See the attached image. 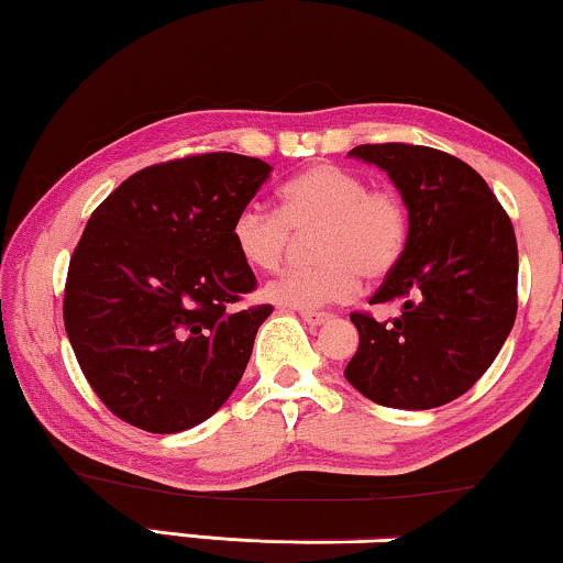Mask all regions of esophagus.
<instances>
[{"label":"esophagus","mask_w":563,"mask_h":563,"mask_svg":"<svg viewBox=\"0 0 563 563\" xmlns=\"http://www.w3.org/2000/svg\"><path fill=\"white\" fill-rule=\"evenodd\" d=\"M299 318L305 320L308 325H320L325 320H331V312H320V310H299Z\"/></svg>","instance_id":"34e87169"}]
</instances>
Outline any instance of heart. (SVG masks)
Instances as JSON below:
<instances>
[{
	"label": "heart",
	"mask_w": 563,
	"mask_h": 563,
	"mask_svg": "<svg viewBox=\"0 0 563 563\" xmlns=\"http://www.w3.org/2000/svg\"><path fill=\"white\" fill-rule=\"evenodd\" d=\"M291 230L312 232L316 264L295 266L268 284V297L287 308L312 310L344 302L360 279H385L398 266L408 240V211L390 188L367 186L360 173L318 163L279 188V211L243 207L232 222V245L253 272L282 266Z\"/></svg>",
	"instance_id": "heart-1"
}]
</instances>
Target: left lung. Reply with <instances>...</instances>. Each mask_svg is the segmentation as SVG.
Listing matches in <instances>:
<instances>
[{"mask_svg":"<svg viewBox=\"0 0 563 563\" xmlns=\"http://www.w3.org/2000/svg\"><path fill=\"white\" fill-rule=\"evenodd\" d=\"M349 155L388 173L408 209V240L369 299L400 302V316L352 312L360 349L344 377L379 406H444L476 385L515 325V228L486 180L448 152L390 142Z\"/></svg>","mask_w":563,"mask_h":563,"instance_id":"obj_1","label":"left lung"}]
</instances>
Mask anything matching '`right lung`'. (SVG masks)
<instances>
[{"mask_svg":"<svg viewBox=\"0 0 563 563\" xmlns=\"http://www.w3.org/2000/svg\"><path fill=\"white\" fill-rule=\"evenodd\" d=\"M272 165L209 152L144 167L92 211L69 261L64 328L98 398L131 427L186 432L222 408L272 305L232 222Z\"/></svg>","mask_w":563,"mask_h":563,"instance_id":"right-lung-1","label":"right lung"}]
</instances>
